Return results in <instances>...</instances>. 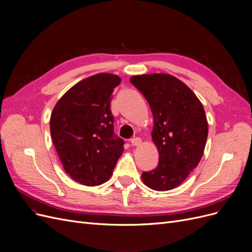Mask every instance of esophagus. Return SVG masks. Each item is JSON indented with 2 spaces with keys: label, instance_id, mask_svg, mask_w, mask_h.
<instances>
[{
  "label": "esophagus",
  "instance_id": "esophagus-1",
  "mask_svg": "<svg viewBox=\"0 0 252 252\" xmlns=\"http://www.w3.org/2000/svg\"><path fill=\"white\" fill-rule=\"evenodd\" d=\"M141 143V139L139 137H136V138H133V139L131 140V144L133 145V147H137V145H139Z\"/></svg>",
  "mask_w": 252,
  "mask_h": 252
}]
</instances>
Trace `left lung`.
<instances>
[{
	"label": "left lung",
	"mask_w": 252,
	"mask_h": 252,
	"mask_svg": "<svg viewBox=\"0 0 252 252\" xmlns=\"http://www.w3.org/2000/svg\"><path fill=\"white\" fill-rule=\"evenodd\" d=\"M129 82L150 104L152 138L159 152L157 167L143 172L142 180L154 190L176 189L203 156L208 135L204 108L188 86L169 74L137 75Z\"/></svg>",
	"instance_id": "obj_1"
}]
</instances>
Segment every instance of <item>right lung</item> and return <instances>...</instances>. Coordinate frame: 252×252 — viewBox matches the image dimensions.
Here are the masks:
<instances>
[{"label": "right lung", "instance_id": "1", "mask_svg": "<svg viewBox=\"0 0 252 252\" xmlns=\"http://www.w3.org/2000/svg\"><path fill=\"white\" fill-rule=\"evenodd\" d=\"M119 76L99 73L64 94L50 118L52 141L60 160L73 180L87 186L104 183L124 152L125 141L114 133L111 112L113 89Z\"/></svg>", "mask_w": 252, "mask_h": 252}]
</instances>
